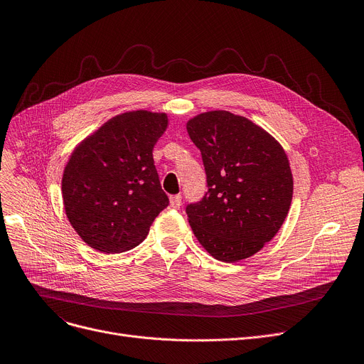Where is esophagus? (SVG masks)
Listing matches in <instances>:
<instances>
[{
    "mask_svg": "<svg viewBox=\"0 0 364 364\" xmlns=\"http://www.w3.org/2000/svg\"><path fill=\"white\" fill-rule=\"evenodd\" d=\"M170 205L173 207V209H180V205H181V196H180V194L171 196V197H170Z\"/></svg>",
    "mask_w": 364,
    "mask_h": 364,
    "instance_id": "esophagus-1",
    "label": "esophagus"
}]
</instances>
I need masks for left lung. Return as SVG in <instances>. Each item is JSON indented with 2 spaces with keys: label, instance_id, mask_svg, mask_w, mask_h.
Instances as JSON below:
<instances>
[{
  "label": "left lung",
  "instance_id": "obj_1",
  "mask_svg": "<svg viewBox=\"0 0 364 364\" xmlns=\"http://www.w3.org/2000/svg\"><path fill=\"white\" fill-rule=\"evenodd\" d=\"M201 152L207 193L186 213L200 245L222 262L261 250L281 229L294 180L282 145L264 128L229 111L203 112L187 122Z\"/></svg>",
  "mask_w": 364,
  "mask_h": 364
}]
</instances>
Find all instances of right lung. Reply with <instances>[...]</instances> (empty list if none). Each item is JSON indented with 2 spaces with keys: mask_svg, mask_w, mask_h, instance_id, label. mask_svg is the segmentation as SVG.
I'll return each instance as SVG.
<instances>
[{
  "mask_svg": "<svg viewBox=\"0 0 364 364\" xmlns=\"http://www.w3.org/2000/svg\"><path fill=\"white\" fill-rule=\"evenodd\" d=\"M167 125V114L129 111L73 149L62 197L72 228L90 247L103 253L135 247L168 205L152 159Z\"/></svg>",
  "mask_w": 364,
  "mask_h": 364,
  "instance_id": "obj_1",
  "label": "right lung"
}]
</instances>
